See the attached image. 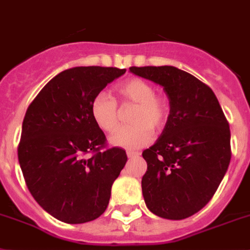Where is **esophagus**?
I'll return each instance as SVG.
<instances>
[{"mask_svg": "<svg viewBox=\"0 0 250 250\" xmlns=\"http://www.w3.org/2000/svg\"><path fill=\"white\" fill-rule=\"evenodd\" d=\"M126 154H127V157H129V158H133V157H138L140 153L138 152V150H127Z\"/></svg>", "mask_w": 250, "mask_h": 250, "instance_id": "1", "label": "esophagus"}]
</instances>
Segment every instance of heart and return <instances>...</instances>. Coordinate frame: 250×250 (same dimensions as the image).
<instances>
[{
  "label": "heart",
  "instance_id": "obj_1",
  "mask_svg": "<svg viewBox=\"0 0 250 250\" xmlns=\"http://www.w3.org/2000/svg\"><path fill=\"white\" fill-rule=\"evenodd\" d=\"M121 103H135L130 123L133 125L121 127L111 137L116 147L140 148L148 144L154 131H161L168 120V103L161 94L154 93V86L140 78H130L116 86ZM90 115L97 126L106 133H112L120 123V112L116 100L106 92H100L90 103Z\"/></svg>",
  "mask_w": 250,
  "mask_h": 250
}]
</instances>
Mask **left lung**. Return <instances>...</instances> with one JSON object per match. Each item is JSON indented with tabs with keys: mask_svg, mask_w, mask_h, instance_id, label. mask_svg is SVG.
I'll use <instances>...</instances> for the list:
<instances>
[{
	"mask_svg": "<svg viewBox=\"0 0 250 250\" xmlns=\"http://www.w3.org/2000/svg\"><path fill=\"white\" fill-rule=\"evenodd\" d=\"M164 86L170 115L157 142L143 150L142 190L148 209L162 218L190 217L211 201L231 160L230 126L213 90L174 66H131Z\"/></svg>",
	"mask_w": 250,
	"mask_h": 250,
	"instance_id": "obj_1",
	"label": "left lung"
}]
</instances>
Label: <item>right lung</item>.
Masks as SVG:
<instances>
[{
    "mask_svg": "<svg viewBox=\"0 0 250 250\" xmlns=\"http://www.w3.org/2000/svg\"><path fill=\"white\" fill-rule=\"evenodd\" d=\"M125 71L102 66L65 70L43 86L26 110L19 164L30 194L60 221H93L108 206L127 156L121 148L107 147L90 103Z\"/></svg>",
    "mask_w": 250,
    "mask_h": 250,
    "instance_id": "obj_1",
    "label": "right lung"
}]
</instances>
